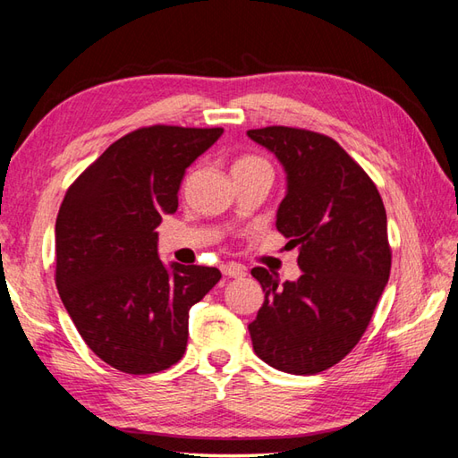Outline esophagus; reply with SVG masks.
Returning a JSON list of instances; mask_svg holds the SVG:
<instances>
[{"label":"esophagus","mask_w":458,"mask_h":458,"mask_svg":"<svg viewBox=\"0 0 458 458\" xmlns=\"http://www.w3.org/2000/svg\"><path fill=\"white\" fill-rule=\"evenodd\" d=\"M220 270L224 276H228V277H244L246 276V267L240 264H224Z\"/></svg>","instance_id":"34e87169"}]
</instances>
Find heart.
<instances>
[{"instance_id": "b5f03b06", "label": "heart", "mask_w": 458, "mask_h": 458, "mask_svg": "<svg viewBox=\"0 0 458 458\" xmlns=\"http://www.w3.org/2000/svg\"><path fill=\"white\" fill-rule=\"evenodd\" d=\"M256 165H266V163H264L262 158H256V157H244V158L236 160L234 168H240V166H256Z\"/></svg>"}]
</instances>
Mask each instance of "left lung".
I'll use <instances>...</instances> for the list:
<instances>
[{
	"label": "left lung",
	"mask_w": 458,
	"mask_h": 458,
	"mask_svg": "<svg viewBox=\"0 0 458 458\" xmlns=\"http://www.w3.org/2000/svg\"><path fill=\"white\" fill-rule=\"evenodd\" d=\"M248 137L285 170L276 228L300 250L301 276L280 284L254 267L264 303L248 326L259 360L292 375H316L360 344L387 285L391 248L377 186L326 134L266 127Z\"/></svg>",
	"instance_id": "left-lung-1"
}]
</instances>
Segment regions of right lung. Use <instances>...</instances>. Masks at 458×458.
<instances>
[{"instance_id": "obj_1", "label": "right lung", "mask_w": 458, "mask_h": 458, "mask_svg": "<svg viewBox=\"0 0 458 458\" xmlns=\"http://www.w3.org/2000/svg\"><path fill=\"white\" fill-rule=\"evenodd\" d=\"M224 129L155 124L106 148L69 186L55 222V284L89 349L114 369L148 375L186 352L188 311L222 277L158 258L165 214L186 168Z\"/></svg>"}]
</instances>
